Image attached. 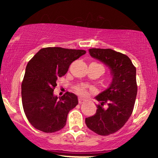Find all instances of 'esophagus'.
I'll return each mask as SVG.
<instances>
[{
  "label": "esophagus",
  "mask_w": 158,
  "mask_h": 158,
  "mask_svg": "<svg viewBox=\"0 0 158 158\" xmlns=\"http://www.w3.org/2000/svg\"><path fill=\"white\" fill-rule=\"evenodd\" d=\"M85 101H86V99H83V98H81V97L79 98V104L84 103Z\"/></svg>",
  "instance_id": "34e87169"
}]
</instances>
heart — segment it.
<instances>
[{"mask_svg": "<svg viewBox=\"0 0 158 158\" xmlns=\"http://www.w3.org/2000/svg\"><path fill=\"white\" fill-rule=\"evenodd\" d=\"M74 90H75V91L77 94H80V95H86L87 94L86 88L84 86H82V85H77V86L74 88Z\"/></svg>", "mask_w": 158, "mask_h": 158, "instance_id": "obj_1", "label": "heart"}]
</instances>
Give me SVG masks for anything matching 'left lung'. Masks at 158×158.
Masks as SVG:
<instances>
[{
  "label": "left lung",
  "mask_w": 158,
  "mask_h": 158,
  "mask_svg": "<svg viewBox=\"0 0 158 158\" xmlns=\"http://www.w3.org/2000/svg\"><path fill=\"white\" fill-rule=\"evenodd\" d=\"M89 52L108 67L112 80L95 97L100 104L94 115L85 118V123L97 135H109L120 129L133 111L137 93L136 68L128 56L111 49L92 48Z\"/></svg>",
  "instance_id": "8db88e82"
}]
</instances>
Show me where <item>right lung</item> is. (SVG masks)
I'll use <instances>...</instances> for the list:
<instances>
[{"instance_id":"obj_1","label":"right lung","mask_w":158,"mask_h":158,"mask_svg":"<svg viewBox=\"0 0 158 158\" xmlns=\"http://www.w3.org/2000/svg\"><path fill=\"white\" fill-rule=\"evenodd\" d=\"M85 53L82 50L46 48L28 62L21 97L25 115L36 129L52 133L64 127L69 111L78 105L77 96L67 92L57 97L53 89L58 78L65 75L70 64Z\"/></svg>"}]
</instances>
